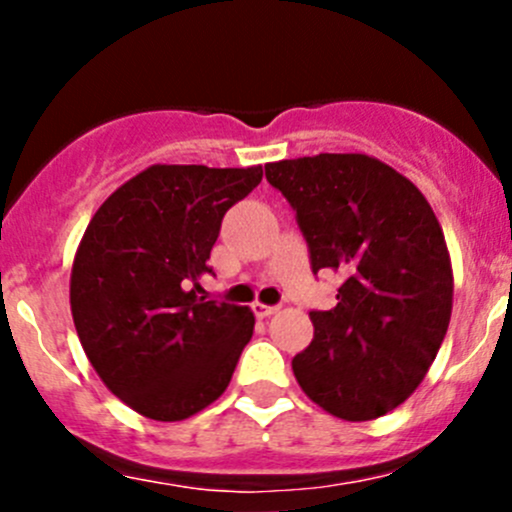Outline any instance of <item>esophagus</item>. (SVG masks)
<instances>
[{"label":"esophagus","instance_id":"obj_1","mask_svg":"<svg viewBox=\"0 0 512 512\" xmlns=\"http://www.w3.org/2000/svg\"><path fill=\"white\" fill-rule=\"evenodd\" d=\"M252 309H255V314H257V317H260V319H265V317H270V314H275L277 309H280V307H270V304L255 302V304H252Z\"/></svg>","mask_w":512,"mask_h":512}]
</instances>
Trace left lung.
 <instances>
[{"label": "left lung", "instance_id": "obj_1", "mask_svg": "<svg viewBox=\"0 0 512 512\" xmlns=\"http://www.w3.org/2000/svg\"><path fill=\"white\" fill-rule=\"evenodd\" d=\"M297 210L312 270L342 277L292 359L304 394L344 421H371L418 389L448 332L453 267L436 213L406 175L366 153L265 165Z\"/></svg>", "mask_w": 512, "mask_h": 512}]
</instances>
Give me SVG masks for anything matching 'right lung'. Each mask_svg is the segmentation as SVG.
I'll return each instance as SVG.
<instances>
[{
	"label": "right lung",
	"instance_id": "add662e5",
	"mask_svg": "<svg viewBox=\"0 0 512 512\" xmlns=\"http://www.w3.org/2000/svg\"><path fill=\"white\" fill-rule=\"evenodd\" d=\"M262 165L156 163L113 190L71 267V317L111 394L153 421H183L223 396L250 342V307L205 302L200 277L223 215Z\"/></svg>",
	"mask_w": 512,
	"mask_h": 512
}]
</instances>
